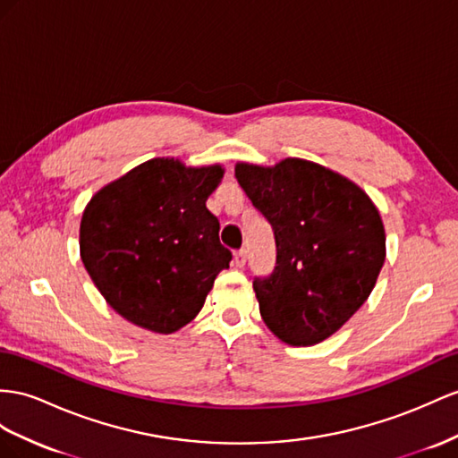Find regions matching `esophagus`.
Listing matches in <instances>:
<instances>
[{
	"label": "esophagus",
	"mask_w": 458,
	"mask_h": 458,
	"mask_svg": "<svg viewBox=\"0 0 458 458\" xmlns=\"http://www.w3.org/2000/svg\"><path fill=\"white\" fill-rule=\"evenodd\" d=\"M245 261H248V250H240L233 253V263H236V267H243Z\"/></svg>",
	"instance_id": "esophagus-1"
}]
</instances>
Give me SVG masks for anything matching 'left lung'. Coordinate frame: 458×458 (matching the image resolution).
Masks as SVG:
<instances>
[{"label": "left lung", "instance_id": "left-lung-1", "mask_svg": "<svg viewBox=\"0 0 458 458\" xmlns=\"http://www.w3.org/2000/svg\"><path fill=\"white\" fill-rule=\"evenodd\" d=\"M236 180L275 230V271L253 280L265 325L290 346L323 343L377 283L385 263L377 207L354 182L303 158L238 162Z\"/></svg>", "mask_w": 458, "mask_h": 458}]
</instances>
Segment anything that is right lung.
Wrapping results in <instances>:
<instances>
[{
  "label": "right lung",
  "mask_w": 458,
  "mask_h": 458,
  "mask_svg": "<svg viewBox=\"0 0 458 458\" xmlns=\"http://www.w3.org/2000/svg\"><path fill=\"white\" fill-rule=\"evenodd\" d=\"M225 168L152 158L104 185L85 207L81 261L123 319L170 335L201 311L232 253L207 208Z\"/></svg>",
  "instance_id": "1"
}]
</instances>
